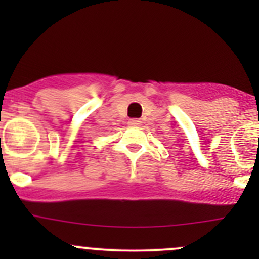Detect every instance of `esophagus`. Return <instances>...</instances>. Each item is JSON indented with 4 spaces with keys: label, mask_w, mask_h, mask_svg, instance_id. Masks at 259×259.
<instances>
[{
    "label": "esophagus",
    "mask_w": 259,
    "mask_h": 259,
    "mask_svg": "<svg viewBox=\"0 0 259 259\" xmlns=\"http://www.w3.org/2000/svg\"><path fill=\"white\" fill-rule=\"evenodd\" d=\"M129 125H132V126H139V125H142V120H140V119H132L129 121Z\"/></svg>",
    "instance_id": "esophagus-1"
}]
</instances>
